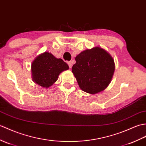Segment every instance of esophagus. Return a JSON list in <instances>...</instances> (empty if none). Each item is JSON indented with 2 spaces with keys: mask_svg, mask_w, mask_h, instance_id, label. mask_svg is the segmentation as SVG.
<instances>
[{
  "mask_svg": "<svg viewBox=\"0 0 146 146\" xmlns=\"http://www.w3.org/2000/svg\"><path fill=\"white\" fill-rule=\"evenodd\" d=\"M68 65L70 68H71L72 67V65H73L72 62H68Z\"/></svg>",
  "mask_w": 146,
  "mask_h": 146,
  "instance_id": "obj_1",
  "label": "esophagus"
}]
</instances>
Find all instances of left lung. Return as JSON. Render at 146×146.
Wrapping results in <instances>:
<instances>
[{
  "label": "left lung",
  "mask_w": 146,
  "mask_h": 146,
  "mask_svg": "<svg viewBox=\"0 0 146 146\" xmlns=\"http://www.w3.org/2000/svg\"><path fill=\"white\" fill-rule=\"evenodd\" d=\"M72 72L81 90L94 94L104 91L113 78V58L100 46L81 52L76 58Z\"/></svg>",
  "instance_id": "left-lung-1"
}]
</instances>
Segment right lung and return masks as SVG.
I'll return each mask as SVG.
<instances>
[{
	"label": "right lung",
	"mask_w": 146,
	"mask_h": 146,
	"mask_svg": "<svg viewBox=\"0 0 146 146\" xmlns=\"http://www.w3.org/2000/svg\"><path fill=\"white\" fill-rule=\"evenodd\" d=\"M68 69V65L62 59L45 52L40 54L32 62V78L38 85L47 89L56 82L61 73Z\"/></svg>",
	"instance_id": "add662e5"
}]
</instances>
